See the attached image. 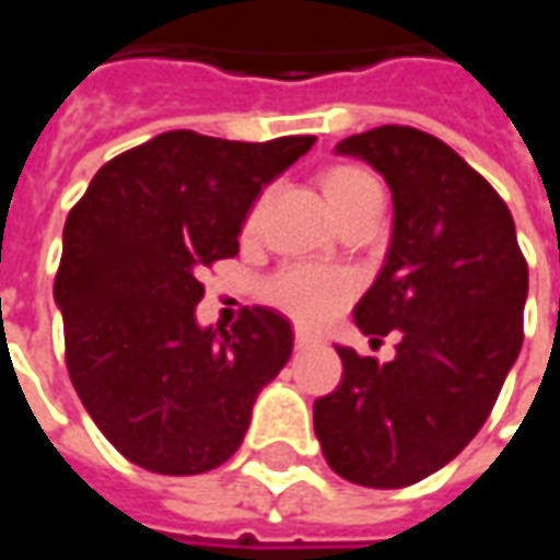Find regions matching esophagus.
I'll return each mask as SVG.
<instances>
[{
  "label": "esophagus",
  "mask_w": 560,
  "mask_h": 560,
  "mask_svg": "<svg viewBox=\"0 0 560 560\" xmlns=\"http://www.w3.org/2000/svg\"><path fill=\"white\" fill-rule=\"evenodd\" d=\"M318 342H320L318 336L308 334V330H303V327H296V334H293V346L300 348V351H303V348H315Z\"/></svg>",
  "instance_id": "esophagus-1"
}]
</instances>
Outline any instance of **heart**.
Returning a JSON list of instances; mask_svg holds the SVG:
<instances>
[{"label": "heart", "mask_w": 560, "mask_h": 560, "mask_svg": "<svg viewBox=\"0 0 560 560\" xmlns=\"http://www.w3.org/2000/svg\"><path fill=\"white\" fill-rule=\"evenodd\" d=\"M320 190L330 202L334 214L342 221L348 212H354L363 199L373 197L378 185L373 182L370 172L358 166H330L320 172ZM348 293V279L339 272L318 267H288L276 272L264 288L272 306L288 312L291 318L303 324H318L334 312Z\"/></svg>", "instance_id": "heart-1"}]
</instances>
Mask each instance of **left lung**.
<instances>
[{"instance_id":"left-lung-1","label":"left lung","mask_w":560,"mask_h":560,"mask_svg":"<svg viewBox=\"0 0 560 560\" xmlns=\"http://www.w3.org/2000/svg\"><path fill=\"white\" fill-rule=\"evenodd\" d=\"M336 154L390 187L385 267L354 324L366 336L400 330V342L388 363L336 348L342 382L315 400V436L348 482L402 488L460 455L491 416L525 339L527 264L506 202L436 136L388 124Z\"/></svg>"}]
</instances>
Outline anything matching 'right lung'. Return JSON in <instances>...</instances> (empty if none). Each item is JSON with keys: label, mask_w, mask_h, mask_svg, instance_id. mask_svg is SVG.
Instances as JSON below:
<instances>
[{"label": "right lung", "mask_w": 560, "mask_h": 560, "mask_svg": "<svg viewBox=\"0 0 560 560\" xmlns=\"http://www.w3.org/2000/svg\"><path fill=\"white\" fill-rule=\"evenodd\" d=\"M312 144L163 132L108 160L66 218L54 300L69 378L105 440L144 470L221 467L291 358V320L276 308L202 327L199 272L240 252L254 199Z\"/></svg>", "instance_id": "right-lung-1"}]
</instances>
